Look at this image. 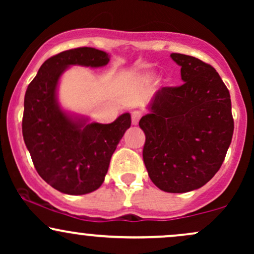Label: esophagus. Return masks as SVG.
Listing matches in <instances>:
<instances>
[{
	"mask_svg": "<svg viewBox=\"0 0 254 254\" xmlns=\"http://www.w3.org/2000/svg\"><path fill=\"white\" fill-rule=\"evenodd\" d=\"M139 118H141V113H139L138 111H133V112L131 113V119H132V124L133 125L138 124Z\"/></svg>",
	"mask_w": 254,
	"mask_h": 254,
	"instance_id": "1",
	"label": "esophagus"
}]
</instances>
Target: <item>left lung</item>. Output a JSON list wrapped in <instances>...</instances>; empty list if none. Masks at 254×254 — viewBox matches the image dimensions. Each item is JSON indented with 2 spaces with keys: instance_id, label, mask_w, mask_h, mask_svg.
I'll use <instances>...</instances> for the list:
<instances>
[{
  "instance_id": "8db88e82",
  "label": "left lung",
  "mask_w": 254,
  "mask_h": 254,
  "mask_svg": "<svg viewBox=\"0 0 254 254\" xmlns=\"http://www.w3.org/2000/svg\"><path fill=\"white\" fill-rule=\"evenodd\" d=\"M171 57L182 66L184 83L157 90L139 127L151 182L165 192L184 193L202 188L220 170L234 121L229 90L210 64L188 55Z\"/></svg>"
}]
</instances>
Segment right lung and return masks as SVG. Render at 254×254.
<instances>
[{"label": "right lung", "mask_w": 254, "mask_h": 254, "mask_svg": "<svg viewBox=\"0 0 254 254\" xmlns=\"http://www.w3.org/2000/svg\"><path fill=\"white\" fill-rule=\"evenodd\" d=\"M109 54L94 48L71 49L46 60L28 84L24 101L22 136L32 161L49 185L66 194H86L104 183L130 113L111 124L88 123L62 110L57 100L60 77L70 65L99 68Z\"/></svg>", "instance_id": "right-lung-1"}]
</instances>
